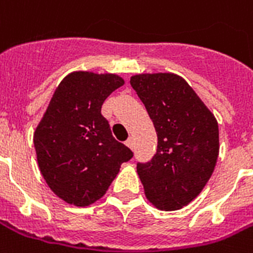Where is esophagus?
<instances>
[{
	"instance_id": "1",
	"label": "esophagus",
	"mask_w": 253,
	"mask_h": 253,
	"mask_svg": "<svg viewBox=\"0 0 253 253\" xmlns=\"http://www.w3.org/2000/svg\"><path fill=\"white\" fill-rule=\"evenodd\" d=\"M126 145L128 148H130V149H133V147H135V145H133V139H132V137H130V139H128V140L126 141Z\"/></svg>"
}]
</instances>
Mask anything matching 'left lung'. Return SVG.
Returning a JSON list of instances; mask_svg holds the SVG:
<instances>
[{"label":"left lung","instance_id":"8db88e82","mask_svg":"<svg viewBox=\"0 0 253 253\" xmlns=\"http://www.w3.org/2000/svg\"><path fill=\"white\" fill-rule=\"evenodd\" d=\"M131 87L144 104L157 132V152L137 174L156 208L176 211L190 204L214 170L218 123L190 84L171 73L137 74Z\"/></svg>","mask_w":253,"mask_h":253}]
</instances>
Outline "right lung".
I'll use <instances>...</instances> for the list:
<instances>
[{
    "mask_svg": "<svg viewBox=\"0 0 253 253\" xmlns=\"http://www.w3.org/2000/svg\"><path fill=\"white\" fill-rule=\"evenodd\" d=\"M125 84L116 74L74 71L55 88L34 133L38 164L59 199L88 207L108 191L130 148L117 141L101 106Z\"/></svg>",
    "mask_w": 253,
    "mask_h": 253,
    "instance_id": "right-lung-1",
    "label": "right lung"
}]
</instances>
